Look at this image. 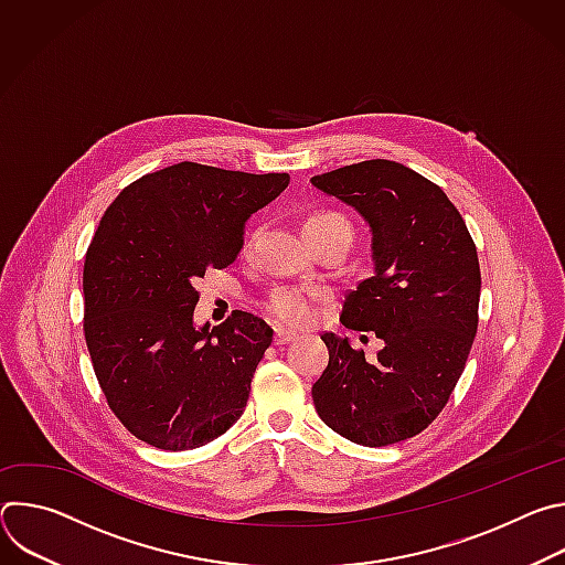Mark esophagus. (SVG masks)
<instances>
[{
    "mask_svg": "<svg viewBox=\"0 0 565 565\" xmlns=\"http://www.w3.org/2000/svg\"><path fill=\"white\" fill-rule=\"evenodd\" d=\"M297 338L295 331H284V329H275V344H288Z\"/></svg>",
    "mask_w": 565,
    "mask_h": 565,
    "instance_id": "1",
    "label": "esophagus"
}]
</instances>
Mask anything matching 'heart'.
<instances>
[{"mask_svg":"<svg viewBox=\"0 0 565 565\" xmlns=\"http://www.w3.org/2000/svg\"><path fill=\"white\" fill-rule=\"evenodd\" d=\"M342 227L351 234V223L344 214L335 210H317L303 221V232L306 234H317V232H329ZM266 310L273 319H277L284 327H308L310 321H315L319 312V295L312 288L306 286H286L277 288L268 303Z\"/></svg>","mask_w":565,"mask_h":565,"instance_id":"obj_1","label":"heart"}]
</instances>
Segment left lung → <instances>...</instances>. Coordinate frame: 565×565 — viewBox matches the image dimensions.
<instances>
[{
    "instance_id": "1",
    "label": "left lung",
    "mask_w": 565,
    "mask_h": 565,
    "mask_svg": "<svg viewBox=\"0 0 565 565\" xmlns=\"http://www.w3.org/2000/svg\"><path fill=\"white\" fill-rule=\"evenodd\" d=\"M310 181L371 225L375 270L347 295L340 321L384 342L366 362L349 338L321 335L329 366L312 384L315 409L364 447L414 438L445 409L476 338L473 238L447 194L395 160H362Z\"/></svg>"
}]
</instances>
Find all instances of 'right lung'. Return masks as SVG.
<instances>
[{
	"mask_svg": "<svg viewBox=\"0 0 565 565\" xmlns=\"http://www.w3.org/2000/svg\"><path fill=\"white\" fill-rule=\"evenodd\" d=\"M288 181L185 160L127 185L100 218L83 273L85 340L109 409L138 440L196 449L244 414L273 329L244 310L196 329L194 284L236 259L246 221Z\"/></svg>",
	"mask_w": 565,
	"mask_h": 565,
	"instance_id": "right-lung-1",
	"label": "right lung"
}]
</instances>
